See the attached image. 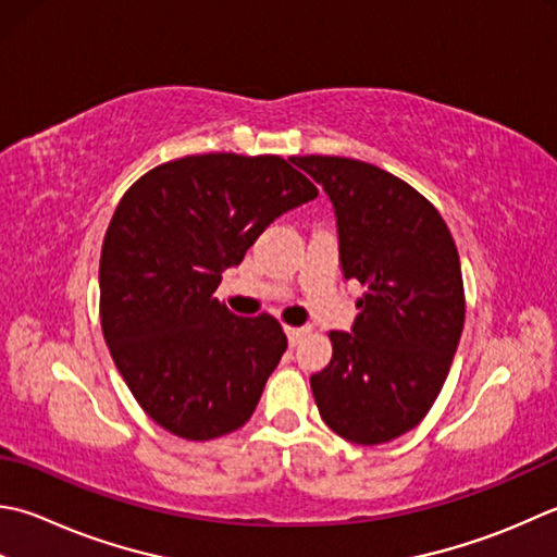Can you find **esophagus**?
<instances>
[{
	"mask_svg": "<svg viewBox=\"0 0 557 557\" xmlns=\"http://www.w3.org/2000/svg\"><path fill=\"white\" fill-rule=\"evenodd\" d=\"M285 335L292 347H297L301 343V337L307 335V329H294V325H285Z\"/></svg>",
	"mask_w": 557,
	"mask_h": 557,
	"instance_id": "obj_1",
	"label": "esophagus"
}]
</instances>
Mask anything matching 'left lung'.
<instances>
[{
  "label": "left lung",
  "instance_id": "8db88e82",
  "mask_svg": "<svg viewBox=\"0 0 557 557\" xmlns=\"http://www.w3.org/2000/svg\"><path fill=\"white\" fill-rule=\"evenodd\" d=\"M335 212L345 280L367 287L350 333L311 376L323 422L352 444H384L428 416L461 341L459 250L442 214L388 171L345 157H294Z\"/></svg>",
  "mask_w": 557,
  "mask_h": 557
}]
</instances>
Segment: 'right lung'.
Listing matches in <instances>:
<instances>
[{
	"mask_svg": "<svg viewBox=\"0 0 557 557\" xmlns=\"http://www.w3.org/2000/svg\"><path fill=\"white\" fill-rule=\"evenodd\" d=\"M292 159L200 154L145 173L103 238L101 325L141 410L176 437L244 428L287 337L272 315L242 319L214 299L222 272L319 190Z\"/></svg>",
	"mask_w": 557,
	"mask_h": 557,
	"instance_id": "add662e5",
	"label": "right lung"
}]
</instances>
